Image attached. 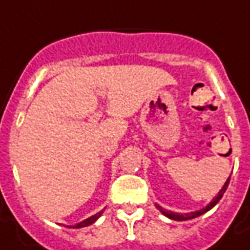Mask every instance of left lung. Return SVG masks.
Wrapping results in <instances>:
<instances>
[{"label":"left lung","mask_w":250,"mask_h":250,"mask_svg":"<svg viewBox=\"0 0 250 250\" xmlns=\"http://www.w3.org/2000/svg\"><path fill=\"white\" fill-rule=\"evenodd\" d=\"M229 181H230V177L228 178L227 183H225V185L222 187V189L218 192L217 197L213 198V201L208 205V207H205L204 209H201V210H198V212H193V213H188V214H178V213H173V212H167L164 208H161L160 205H156V207L158 208V210L163 213V214H165L167 217L172 218V220H176V221H185V220H190V218H194V217H198V216H201V214H204V213H207L208 210H210L216 204H217L220 200H221V197L224 196V193H225V190H227L228 185H229Z\"/></svg>","instance_id":"obj_1"}]
</instances>
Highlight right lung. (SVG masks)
I'll return each instance as SVG.
<instances>
[{"label": "right lung", "instance_id": "add662e5", "mask_svg": "<svg viewBox=\"0 0 250 250\" xmlns=\"http://www.w3.org/2000/svg\"><path fill=\"white\" fill-rule=\"evenodd\" d=\"M101 214H103V212H98L97 214H94V216H92V217L86 218L85 221L80 222V224H77V225H74V227H73V228H83V227H87V225H90V224H93V222L96 221V220H97V218L100 217Z\"/></svg>", "mask_w": 250, "mask_h": 250}]
</instances>
